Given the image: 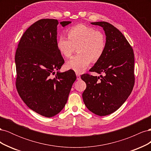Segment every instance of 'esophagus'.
Segmentation results:
<instances>
[{
  "instance_id": "esophagus-1",
  "label": "esophagus",
  "mask_w": 151,
  "mask_h": 151,
  "mask_svg": "<svg viewBox=\"0 0 151 151\" xmlns=\"http://www.w3.org/2000/svg\"><path fill=\"white\" fill-rule=\"evenodd\" d=\"M76 76H77V80L80 81L81 80V76L78 73H76Z\"/></svg>"
}]
</instances>
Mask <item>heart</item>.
I'll return each mask as SVG.
<instances>
[{
    "instance_id": "b5f03b06",
    "label": "heart",
    "mask_w": 151,
    "mask_h": 151,
    "mask_svg": "<svg viewBox=\"0 0 151 151\" xmlns=\"http://www.w3.org/2000/svg\"><path fill=\"white\" fill-rule=\"evenodd\" d=\"M67 37L59 36L57 47L63 56L69 58L77 47L78 54L66 63L68 69L82 73L92 60L98 61L103 56L106 46V37L102 32L92 27L79 24L67 30Z\"/></svg>"
}]
</instances>
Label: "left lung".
I'll return each mask as SVG.
<instances>
[{"label":"left lung","instance_id":"left-lung-1","mask_svg":"<svg viewBox=\"0 0 151 151\" xmlns=\"http://www.w3.org/2000/svg\"><path fill=\"white\" fill-rule=\"evenodd\" d=\"M91 24L103 28L106 46L102 57L90 71L105 75L100 76L101 79L88 74L81 76L86 84L83 98L89 111L106 116L116 111L132 93L135 83L134 54L125 36L115 26L104 21Z\"/></svg>","mask_w":151,"mask_h":151}]
</instances>
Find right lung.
Instances as JSON below:
<instances>
[{
  "instance_id": "right-lung-1",
  "label": "right lung",
  "mask_w": 151,
  "mask_h": 151,
  "mask_svg": "<svg viewBox=\"0 0 151 151\" xmlns=\"http://www.w3.org/2000/svg\"><path fill=\"white\" fill-rule=\"evenodd\" d=\"M70 23L60 22L63 27ZM58 24L54 19L35 22L22 36L15 55L18 93L32 110L48 118L64 108L76 80L74 71H58L64 60L57 47Z\"/></svg>"
}]
</instances>
